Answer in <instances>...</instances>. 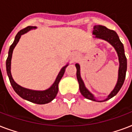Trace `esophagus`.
<instances>
[{"mask_svg":"<svg viewBox=\"0 0 132 132\" xmlns=\"http://www.w3.org/2000/svg\"><path fill=\"white\" fill-rule=\"evenodd\" d=\"M77 58H78V55H76V54H72L71 57H70V61H71L72 63H74L75 62H76Z\"/></svg>","mask_w":132,"mask_h":132,"instance_id":"34e87169","label":"esophagus"}]
</instances>
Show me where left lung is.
<instances>
[{"label":"left lung","mask_w":132,"mask_h":132,"mask_svg":"<svg viewBox=\"0 0 132 132\" xmlns=\"http://www.w3.org/2000/svg\"><path fill=\"white\" fill-rule=\"evenodd\" d=\"M92 34L95 36L94 38L105 40L107 42H108L111 45L113 46L118 54V56H119V77H118V81H117V84L115 86L114 90L110 92V94H109L105 99L103 101H98V102H102V101H106L109 100L110 98H112L113 96H114L119 92L123 86L125 79L126 71H127V58L125 57L123 43L121 42L119 36L114 31L109 29L104 26L95 25L94 27ZM75 66L77 68V78L79 84V90H80L81 94H82L85 98H88V99L94 101H97L94 95L85 86L84 83L80 75L79 64H76Z\"/></svg>","instance_id":"8db88e82"}]
</instances>
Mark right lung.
<instances>
[{"mask_svg": "<svg viewBox=\"0 0 132 132\" xmlns=\"http://www.w3.org/2000/svg\"><path fill=\"white\" fill-rule=\"evenodd\" d=\"M36 28H37L36 27L29 26L27 27L20 30L18 33L17 35L15 36V40L13 41V44H11L10 48H9L8 57H7V59L6 60V69H7V75L9 77V81L11 83V86L13 88L14 91L20 97L25 99V100L29 101L30 102L36 103V104H46V103L51 102V101H53L54 98H55L56 95H57L58 92V84H59L61 79L64 75L66 68L68 64H66V66H64L61 69L57 77V78H56L55 81V82L53 83V84L48 89L42 90V91H41V90H30V89H27V88L20 86L14 81L13 79L12 78L11 73V61L14 48L16 46V44H18V42L19 41L20 38L22 35L27 33L31 29H36Z\"/></svg>", "mask_w": 132, "mask_h": 132, "instance_id": "add662e5", "label": "right lung"}]
</instances>
